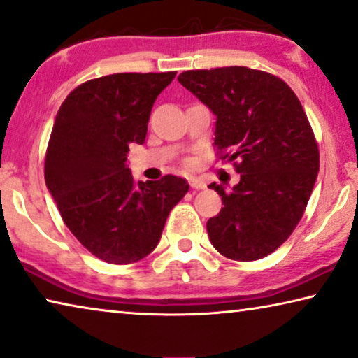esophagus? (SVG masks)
<instances>
[{
  "label": "esophagus",
  "mask_w": 358,
  "mask_h": 358,
  "mask_svg": "<svg viewBox=\"0 0 358 358\" xmlns=\"http://www.w3.org/2000/svg\"><path fill=\"white\" fill-rule=\"evenodd\" d=\"M189 185H191V188H194V189H204L206 188L204 181L201 178H196V177L189 178Z\"/></svg>",
  "instance_id": "esophagus-1"
}]
</instances>
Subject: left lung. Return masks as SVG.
<instances>
[{
	"label": "left lung",
	"instance_id": "8db88e82",
	"mask_svg": "<svg viewBox=\"0 0 358 358\" xmlns=\"http://www.w3.org/2000/svg\"><path fill=\"white\" fill-rule=\"evenodd\" d=\"M178 83L217 117L214 145L240 173L231 191L209 185L224 204L206 225L210 243L229 259L264 258L295 230L318 177L305 110L284 80L258 69H194Z\"/></svg>",
	"mask_w": 358,
	"mask_h": 358
}]
</instances>
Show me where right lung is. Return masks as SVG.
<instances>
[{
  "label": "right lung",
  "instance_id": "add662e5",
  "mask_svg": "<svg viewBox=\"0 0 358 358\" xmlns=\"http://www.w3.org/2000/svg\"><path fill=\"white\" fill-rule=\"evenodd\" d=\"M170 73H118L90 79L64 99L45 155V183L59 214L99 259L131 264L157 246L188 181L165 175L136 181L127 165L129 144H143L157 95Z\"/></svg>",
  "mask_w": 358,
  "mask_h": 358
}]
</instances>
